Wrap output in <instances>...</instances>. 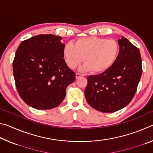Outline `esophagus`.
I'll list each match as a JSON object with an SVG mask.
<instances>
[{
  "instance_id": "esophagus-1",
  "label": "esophagus",
  "mask_w": 153,
  "mask_h": 153,
  "mask_svg": "<svg viewBox=\"0 0 153 153\" xmlns=\"http://www.w3.org/2000/svg\"><path fill=\"white\" fill-rule=\"evenodd\" d=\"M82 76H83V75L81 74H79V73H76V77L77 79L79 78V77H82Z\"/></svg>"
}]
</instances>
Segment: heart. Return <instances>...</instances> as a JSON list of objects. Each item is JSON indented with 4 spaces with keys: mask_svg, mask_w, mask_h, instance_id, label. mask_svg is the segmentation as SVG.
Wrapping results in <instances>:
<instances>
[{
    "mask_svg": "<svg viewBox=\"0 0 153 153\" xmlns=\"http://www.w3.org/2000/svg\"><path fill=\"white\" fill-rule=\"evenodd\" d=\"M120 46L115 40L98 37L80 38L74 45L67 43L63 48V56L67 66L75 68L82 63L83 70L95 74L107 71L117 61Z\"/></svg>",
    "mask_w": 153,
    "mask_h": 153,
    "instance_id": "heart-1",
    "label": "heart"
}]
</instances>
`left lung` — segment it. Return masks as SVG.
Returning <instances> with one entry per match:
<instances>
[{"mask_svg": "<svg viewBox=\"0 0 153 153\" xmlns=\"http://www.w3.org/2000/svg\"><path fill=\"white\" fill-rule=\"evenodd\" d=\"M117 61L103 73L88 77L85 97L91 107L102 113H113L131 101L142 73L138 48L125 37L118 40Z\"/></svg>", "mask_w": 153, "mask_h": 153, "instance_id": "1", "label": "left lung"}]
</instances>
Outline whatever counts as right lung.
<instances>
[{
  "label": "right lung",
  "mask_w": 153,
  "mask_h": 153,
  "mask_svg": "<svg viewBox=\"0 0 153 153\" xmlns=\"http://www.w3.org/2000/svg\"><path fill=\"white\" fill-rule=\"evenodd\" d=\"M61 36L40 34L22 41L13 62L18 94L30 107L51 109L63 102L76 73L63 59Z\"/></svg>",
  "instance_id": "right-lung-1"
}]
</instances>
